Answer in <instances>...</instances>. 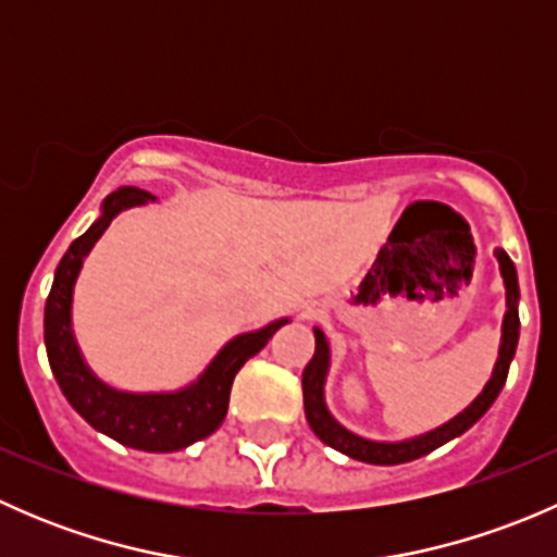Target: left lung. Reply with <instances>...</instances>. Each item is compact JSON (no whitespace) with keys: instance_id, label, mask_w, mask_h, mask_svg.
<instances>
[{"instance_id":"obj_1","label":"left lung","mask_w":557,"mask_h":557,"mask_svg":"<svg viewBox=\"0 0 557 557\" xmlns=\"http://www.w3.org/2000/svg\"><path fill=\"white\" fill-rule=\"evenodd\" d=\"M496 258H498V269H502L504 288H507V312H504V323H502L498 361L496 367H493L491 380H487V385L482 387L480 396H476L463 412L455 414L453 420H447V423L440 425V429L429 431V434H420V436H412V440H401V442H374L347 431L345 425L329 412V407H325V377H329L331 350L323 331L314 329V356L312 361L307 363L305 374H301V391H305L307 423H310L314 436H318L323 445L345 453L347 458L363 460V463H374V466L407 463V460L423 458V455L434 453L436 447L447 445V442L455 440V436L469 431L471 425H474L476 420L491 409V404L496 401L504 383H507L509 363H512L515 350H518V336H520L518 269H515L512 258H509L504 250H496Z\"/></svg>"}]
</instances>
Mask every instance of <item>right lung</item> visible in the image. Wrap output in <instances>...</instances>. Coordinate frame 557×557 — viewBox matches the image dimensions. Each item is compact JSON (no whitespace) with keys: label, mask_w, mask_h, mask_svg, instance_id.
<instances>
[{"label":"right lung","mask_w":557,"mask_h":557,"mask_svg":"<svg viewBox=\"0 0 557 557\" xmlns=\"http://www.w3.org/2000/svg\"><path fill=\"white\" fill-rule=\"evenodd\" d=\"M148 201H156V196L143 188L123 185L112 190L102 201V215L64 252L55 267L53 288L45 301V350H48L50 369L61 393L88 425L134 450L174 453L205 440L223 423L237 372L245 367L247 358L256 356L272 339L280 325L288 323V318L234 336L212 358L199 380L180 391L128 393L102 383L83 361V352L72 334V290L81 274L83 258L91 252L112 218L128 207L148 205Z\"/></svg>","instance_id":"obj_1"}]
</instances>
